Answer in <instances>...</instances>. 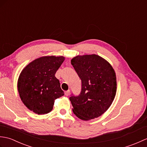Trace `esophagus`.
I'll return each instance as SVG.
<instances>
[{
    "label": "esophagus",
    "mask_w": 147,
    "mask_h": 147,
    "mask_svg": "<svg viewBox=\"0 0 147 147\" xmlns=\"http://www.w3.org/2000/svg\"><path fill=\"white\" fill-rule=\"evenodd\" d=\"M69 94H70V90H67V91L65 92V96H69Z\"/></svg>",
    "instance_id": "34e87169"
}]
</instances>
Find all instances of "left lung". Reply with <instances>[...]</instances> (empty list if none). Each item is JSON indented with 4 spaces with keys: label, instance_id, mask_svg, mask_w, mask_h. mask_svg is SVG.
I'll return each mask as SVG.
<instances>
[{
    "label": "left lung",
    "instance_id": "left-lung-1",
    "mask_svg": "<svg viewBox=\"0 0 147 147\" xmlns=\"http://www.w3.org/2000/svg\"><path fill=\"white\" fill-rule=\"evenodd\" d=\"M71 64L82 80V91L69 100L74 114L88 121L100 116L111 105L116 93L115 73L112 65L100 56L78 55Z\"/></svg>",
    "mask_w": 147,
    "mask_h": 147
}]
</instances>
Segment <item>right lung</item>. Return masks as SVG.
<instances>
[{"label":"right lung","instance_id":"right-lung-1","mask_svg":"<svg viewBox=\"0 0 147 147\" xmlns=\"http://www.w3.org/2000/svg\"><path fill=\"white\" fill-rule=\"evenodd\" d=\"M65 58L44 56L30 62L19 77L18 90L26 107L37 114L52 111L54 101L64 95L55 76Z\"/></svg>","mask_w":147,"mask_h":147}]
</instances>
